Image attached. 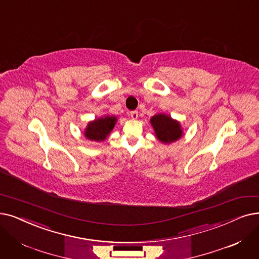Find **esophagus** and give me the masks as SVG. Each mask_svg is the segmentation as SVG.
Returning <instances> with one entry per match:
<instances>
[{
    "instance_id": "esophagus-1",
    "label": "esophagus",
    "mask_w": 259,
    "mask_h": 259,
    "mask_svg": "<svg viewBox=\"0 0 259 259\" xmlns=\"http://www.w3.org/2000/svg\"><path fill=\"white\" fill-rule=\"evenodd\" d=\"M130 116L132 119H138L139 117V112L138 111H132L130 112Z\"/></svg>"
}]
</instances>
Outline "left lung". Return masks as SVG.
<instances>
[{
	"mask_svg": "<svg viewBox=\"0 0 259 259\" xmlns=\"http://www.w3.org/2000/svg\"><path fill=\"white\" fill-rule=\"evenodd\" d=\"M154 129L155 137L164 144H170L182 137L183 131L180 122L172 119L169 115L155 114L150 119Z\"/></svg>",
	"mask_w": 259,
	"mask_h": 259,
	"instance_id": "1",
	"label": "left lung"
}]
</instances>
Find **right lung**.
Listing matches in <instances>:
<instances>
[{
  "label": "right lung",
  "instance_id": "right-lung-1",
  "mask_svg": "<svg viewBox=\"0 0 259 259\" xmlns=\"http://www.w3.org/2000/svg\"><path fill=\"white\" fill-rule=\"evenodd\" d=\"M117 118L115 116L107 115L90 121L84 130V136L90 141L102 142L107 139L110 132L113 130Z\"/></svg>",
  "mask_w": 259,
  "mask_h": 259
}]
</instances>
